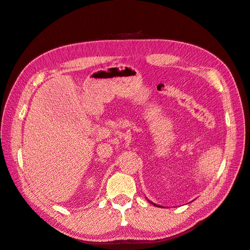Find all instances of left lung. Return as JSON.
Listing matches in <instances>:
<instances>
[{"instance_id": "1", "label": "left lung", "mask_w": 250, "mask_h": 250, "mask_svg": "<svg viewBox=\"0 0 250 250\" xmlns=\"http://www.w3.org/2000/svg\"><path fill=\"white\" fill-rule=\"evenodd\" d=\"M149 202H150V201H149ZM150 203H151V204H153V205H154V206H158V207H160V206H159V205H157V204H154V203H152V202H150Z\"/></svg>"}]
</instances>
